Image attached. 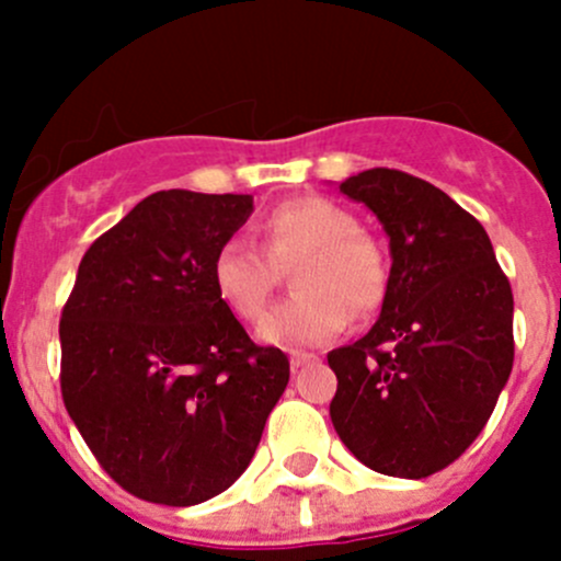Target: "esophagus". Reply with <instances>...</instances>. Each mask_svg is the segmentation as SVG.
Returning a JSON list of instances; mask_svg holds the SVG:
<instances>
[{
  "label": "esophagus",
  "instance_id": "obj_1",
  "mask_svg": "<svg viewBox=\"0 0 561 561\" xmlns=\"http://www.w3.org/2000/svg\"><path fill=\"white\" fill-rule=\"evenodd\" d=\"M312 360H314L312 353H290V366H293V371H298V369H301V366L312 364Z\"/></svg>",
  "mask_w": 561,
  "mask_h": 561
}]
</instances>
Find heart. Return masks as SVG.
<instances>
[{"instance_id": "1", "label": "heart", "mask_w": 561, "mask_h": 561, "mask_svg": "<svg viewBox=\"0 0 561 561\" xmlns=\"http://www.w3.org/2000/svg\"><path fill=\"white\" fill-rule=\"evenodd\" d=\"M260 247L228 239L211 260L219 301L239 320L254 322L268 307L279 271L293 268L296 298L263 317L257 336L276 347H312L339 336L350 312L369 317L388 296V260L380 241L358 230V219L322 195L276 203L257 222Z\"/></svg>"}]
</instances>
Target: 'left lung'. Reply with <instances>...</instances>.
<instances>
[{
	"instance_id": "8db88e82",
	"label": "left lung",
	"mask_w": 561,
	"mask_h": 561,
	"mask_svg": "<svg viewBox=\"0 0 561 561\" xmlns=\"http://www.w3.org/2000/svg\"><path fill=\"white\" fill-rule=\"evenodd\" d=\"M339 190L390 239L380 320L331 350V421L369 469L421 480L454 463L494 412L513 369V290L483 225L443 190L371 168Z\"/></svg>"
}]
</instances>
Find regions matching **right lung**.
Here are the masks:
<instances>
[{
  "instance_id": "obj_1",
  "label": "right lung",
  "mask_w": 561,
  "mask_h": 561,
  "mask_svg": "<svg viewBox=\"0 0 561 561\" xmlns=\"http://www.w3.org/2000/svg\"><path fill=\"white\" fill-rule=\"evenodd\" d=\"M252 195L162 190L100 236L61 309V399L100 467L138 500L222 494L257 450L290 380L211 282Z\"/></svg>"
}]
</instances>
